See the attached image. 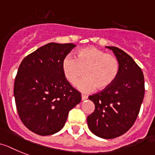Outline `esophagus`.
Returning <instances> with one entry per match:
<instances>
[{"label": "esophagus", "mask_w": 155, "mask_h": 155, "mask_svg": "<svg viewBox=\"0 0 155 155\" xmlns=\"http://www.w3.org/2000/svg\"><path fill=\"white\" fill-rule=\"evenodd\" d=\"M81 97H82V100H83V101H84V100H87L88 98L87 96V95H84V94H82Z\"/></svg>", "instance_id": "34e87169"}]
</instances>
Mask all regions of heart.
<instances>
[{"instance_id": "1", "label": "heart", "mask_w": 155, "mask_h": 155, "mask_svg": "<svg viewBox=\"0 0 155 155\" xmlns=\"http://www.w3.org/2000/svg\"><path fill=\"white\" fill-rule=\"evenodd\" d=\"M61 68L64 77L71 84H76L85 71L87 77L77 84L83 92H91L96 88L107 89L119 73V62L115 56L94 46L79 49L75 58L66 56Z\"/></svg>"}]
</instances>
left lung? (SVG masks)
<instances>
[{
  "mask_svg": "<svg viewBox=\"0 0 155 155\" xmlns=\"http://www.w3.org/2000/svg\"><path fill=\"white\" fill-rule=\"evenodd\" d=\"M119 73L110 87L90 96L95 109L87 117L90 130L102 139H114L128 132L138 117L144 97V76L128 54L114 46Z\"/></svg>",
  "mask_w": 155,
  "mask_h": 155,
  "instance_id": "left-lung-1",
  "label": "left lung"
}]
</instances>
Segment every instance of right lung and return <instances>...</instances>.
I'll use <instances>...</instances> for the list:
<instances>
[{"mask_svg":"<svg viewBox=\"0 0 155 155\" xmlns=\"http://www.w3.org/2000/svg\"><path fill=\"white\" fill-rule=\"evenodd\" d=\"M76 45L50 42L27 56L18 69L14 97L23 124L40 136L58 132L81 94L62 71V61Z\"/></svg>","mask_w":155,"mask_h":155,"instance_id":"right-lung-1","label":"right lung"}]
</instances>
